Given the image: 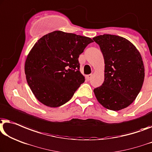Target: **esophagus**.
<instances>
[{
  "label": "esophagus",
  "instance_id": "34e87169",
  "mask_svg": "<svg viewBox=\"0 0 152 152\" xmlns=\"http://www.w3.org/2000/svg\"><path fill=\"white\" fill-rule=\"evenodd\" d=\"M92 77V75H88L86 76V79L87 81H90Z\"/></svg>",
  "mask_w": 152,
  "mask_h": 152
}]
</instances>
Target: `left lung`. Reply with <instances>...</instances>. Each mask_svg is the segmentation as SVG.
Listing matches in <instances>:
<instances>
[{
    "label": "left lung",
    "mask_w": 152,
    "mask_h": 152,
    "mask_svg": "<svg viewBox=\"0 0 152 152\" xmlns=\"http://www.w3.org/2000/svg\"><path fill=\"white\" fill-rule=\"evenodd\" d=\"M105 62L104 81L94 89L105 108L118 111L135 100L143 84L145 69L140 53L129 40L115 35L94 37Z\"/></svg>",
    "instance_id": "obj_1"
}]
</instances>
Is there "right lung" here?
I'll use <instances>...</instances> for the list:
<instances>
[{
    "mask_svg": "<svg viewBox=\"0 0 152 152\" xmlns=\"http://www.w3.org/2000/svg\"><path fill=\"white\" fill-rule=\"evenodd\" d=\"M88 37L55 31L39 39L26 59L25 72L37 99L50 107L72 98L85 81L78 58L88 45Z\"/></svg>",
    "mask_w": 152,
    "mask_h": 152,
    "instance_id": "right-lung-1",
    "label": "right lung"
}]
</instances>
